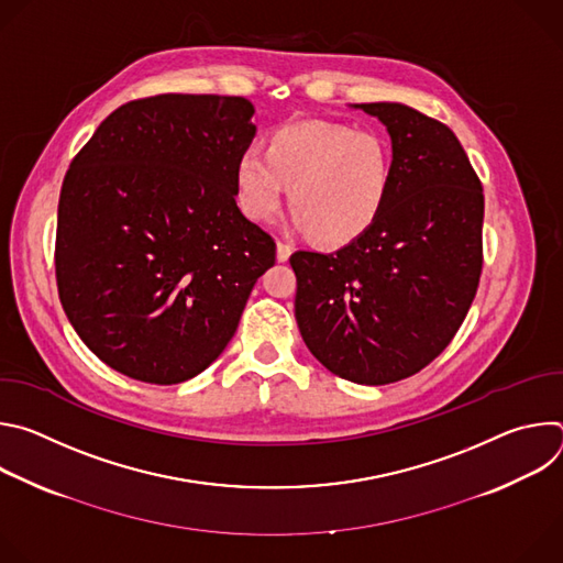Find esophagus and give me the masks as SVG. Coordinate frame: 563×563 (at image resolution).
<instances>
[{"label":"esophagus","mask_w":563,"mask_h":563,"mask_svg":"<svg viewBox=\"0 0 563 563\" xmlns=\"http://www.w3.org/2000/svg\"><path fill=\"white\" fill-rule=\"evenodd\" d=\"M291 245H287V243H280L278 240V245H276V258H278V263H287L289 261V256H291Z\"/></svg>","instance_id":"1"}]
</instances>
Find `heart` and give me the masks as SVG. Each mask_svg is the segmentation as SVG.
Wrapping results in <instances>:
<instances>
[{"label":"heart","instance_id":"b5f03b06","mask_svg":"<svg viewBox=\"0 0 563 563\" xmlns=\"http://www.w3.org/2000/svg\"><path fill=\"white\" fill-rule=\"evenodd\" d=\"M391 148L374 131L325 120L276 129L267 153L250 146L235 163V191L256 222L274 220L287 187L296 222L323 240L347 243L383 211L391 187Z\"/></svg>","mask_w":563,"mask_h":563}]
</instances>
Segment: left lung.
I'll list each match as a JSON object with an SVG mask.
<instances>
[{
  "instance_id": "left-lung-1",
  "label": "left lung",
  "mask_w": 563,
  "mask_h": 563,
  "mask_svg": "<svg viewBox=\"0 0 563 563\" xmlns=\"http://www.w3.org/2000/svg\"><path fill=\"white\" fill-rule=\"evenodd\" d=\"M391 140V187L378 218L334 254L296 252V323L332 374L387 385L454 339L484 265V189L456 135L398 102L354 104Z\"/></svg>"
}]
</instances>
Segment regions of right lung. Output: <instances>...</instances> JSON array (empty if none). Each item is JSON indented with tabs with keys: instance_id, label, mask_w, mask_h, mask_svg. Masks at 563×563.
<instances>
[{
	"instance_id": "1",
	"label": "right lung",
	"mask_w": 563,
	"mask_h": 563,
	"mask_svg": "<svg viewBox=\"0 0 563 563\" xmlns=\"http://www.w3.org/2000/svg\"><path fill=\"white\" fill-rule=\"evenodd\" d=\"M252 115L245 98L133 100L73 157L57 207V291L77 336L115 372L155 385L194 378L274 267V238L235 205Z\"/></svg>"
}]
</instances>
